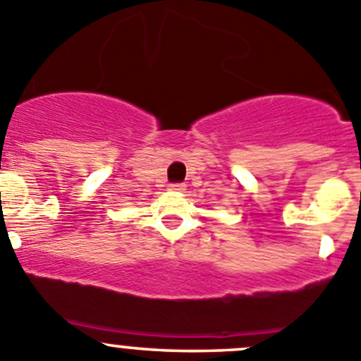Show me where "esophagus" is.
<instances>
[{"label": "esophagus", "instance_id": "obj_1", "mask_svg": "<svg viewBox=\"0 0 361 361\" xmlns=\"http://www.w3.org/2000/svg\"><path fill=\"white\" fill-rule=\"evenodd\" d=\"M169 190L183 192V190H185V185H183V183H171V185H169Z\"/></svg>", "mask_w": 361, "mask_h": 361}]
</instances>
